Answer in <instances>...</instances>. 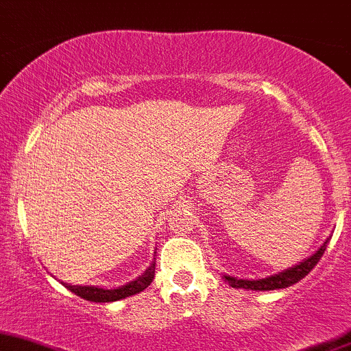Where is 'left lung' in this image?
<instances>
[{
  "label": "left lung",
  "mask_w": 351,
  "mask_h": 351,
  "mask_svg": "<svg viewBox=\"0 0 351 351\" xmlns=\"http://www.w3.org/2000/svg\"><path fill=\"white\" fill-rule=\"evenodd\" d=\"M328 243H330V238L324 240V243L321 245L316 250V254L308 256L306 260L299 262L298 265L291 267V269H285L282 272L274 274V276L265 277V279H256V280H248V279H237V277L223 276V279L228 282L231 287L234 289H248V291H276V289H285L291 287L292 284L299 282L301 279H304L311 270L316 267V263L319 262L321 256H323L324 250H326Z\"/></svg>",
  "instance_id": "left-lung-1"
}]
</instances>
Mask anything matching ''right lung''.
Instances as JSON below:
<instances>
[{
    "mask_svg": "<svg viewBox=\"0 0 351 351\" xmlns=\"http://www.w3.org/2000/svg\"><path fill=\"white\" fill-rule=\"evenodd\" d=\"M155 277V260L150 263L149 269L138 277V279L132 280V282L121 285L118 289H101L95 287V285H71L64 284L71 292H74L79 298L86 299V301L91 302H113L120 301V299L130 298V295H135L138 292H142L143 289H147L150 285L152 280Z\"/></svg>",
    "mask_w": 351,
    "mask_h": 351,
    "instance_id": "right-lung-1",
    "label": "right lung"
}]
</instances>
